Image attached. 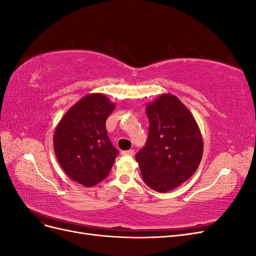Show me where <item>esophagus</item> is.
Wrapping results in <instances>:
<instances>
[{
    "instance_id": "34e87169",
    "label": "esophagus",
    "mask_w": 256,
    "mask_h": 256,
    "mask_svg": "<svg viewBox=\"0 0 256 256\" xmlns=\"http://www.w3.org/2000/svg\"><path fill=\"white\" fill-rule=\"evenodd\" d=\"M122 156H128V157H130V156H134V150H122Z\"/></svg>"
}]
</instances>
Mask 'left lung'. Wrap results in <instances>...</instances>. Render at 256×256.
<instances>
[{"label":"left lung","mask_w":256,"mask_h":256,"mask_svg":"<svg viewBox=\"0 0 256 256\" xmlns=\"http://www.w3.org/2000/svg\"><path fill=\"white\" fill-rule=\"evenodd\" d=\"M148 138L136 154L144 182L168 192L194 174L203 157V138L194 116L172 94H161L146 106Z\"/></svg>","instance_id":"8db88e82"}]
</instances>
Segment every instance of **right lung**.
Segmentation results:
<instances>
[{"label": "right lung", "mask_w": 256, "mask_h": 256, "mask_svg": "<svg viewBox=\"0 0 256 256\" xmlns=\"http://www.w3.org/2000/svg\"><path fill=\"white\" fill-rule=\"evenodd\" d=\"M115 104L102 92L85 95L58 122L53 147L69 178L92 187L109 175L118 150L109 140L106 120Z\"/></svg>", "instance_id": "right-lung-1"}]
</instances>
